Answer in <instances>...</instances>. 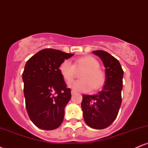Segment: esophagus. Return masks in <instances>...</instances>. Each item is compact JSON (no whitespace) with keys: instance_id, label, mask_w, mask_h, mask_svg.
Instances as JSON below:
<instances>
[{"instance_id":"obj_1","label":"esophagus","mask_w":148,"mask_h":148,"mask_svg":"<svg viewBox=\"0 0 148 148\" xmlns=\"http://www.w3.org/2000/svg\"><path fill=\"white\" fill-rule=\"evenodd\" d=\"M71 93H72V95H75L76 93V92L75 90H72V92H71Z\"/></svg>"}]
</instances>
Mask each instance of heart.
<instances>
[{"mask_svg": "<svg viewBox=\"0 0 148 148\" xmlns=\"http://www.w3.org/2000/svg\"><path fill=\"white\" fill-rule=\"evenodd\" d=\"M99 67V62L95 58L86 56L76 60L74 64L69 60H64L59 66V71L64 81L69 83L76 75V69H84L80 75L81 79L71 83L69 87L76 91L88 92L99 90L104 84L106 75Z\"/></svg>", "mask_w": 148, "mask_h": 148, "instance_id": "obj_1", "label": "heart"}]
</instances>
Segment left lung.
I'll return each instance as SVG.
<instances>
[{
  "instance_id": "obj_1",
  "label": "left lung",
  "mask_w": 148,
  "mask_h": 148,
  "mask_svg": "<svg viewBox=\"0 0 148 148\" xmlns=\"http://www.w3.org/2000/svg\"><path fill=\"white\" fill-rule=\"evenodd\" d=\"M102 60L106 79L103 90L94 95H83L81 108L86 123L96 130L111 125L118 114L122 103L123 70L119 61L102 50L92 51Z\"/></svg>"
}]
</instances>
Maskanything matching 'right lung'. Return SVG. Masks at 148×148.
<instances>
[{
  "mask_svg": "<svg viewBox=\"0 0 148 148\" xmlns=\"http://www.w3.org/2000/svg\"><path fill=\"white\" fill-rule=\"evenodd\" d=\"M73 55L45 49L25 64L22 74L25 108L31 121L38 128L56 130L63 121L64 107L72 95L59 66Z\"/></svg>",
  "mask_w": 148,
  "mask_h": 148,
  "instance_id": "1",
  "label": "right lung"
}]
</instances>
